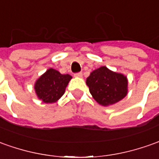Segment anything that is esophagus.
Listing matches in <instances>:
<instances>
[{"mask_svg": "<svg viewBox=\"0 0 159 159\" xmlns=\"http://www.w3.org/2000/svg\"><path fill=\"white\" fill-rule=\"evenodd\" d=\"M74 77H79V78L82 77V73H74Z\"/></svg>", "mask_w": 159, "mask_h": 159, "instance_id": "esophagus-1", "label": "esophagus"}]
</instances>
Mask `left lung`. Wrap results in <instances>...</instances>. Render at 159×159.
<instances>
[{
    "mask_svg": "<svg viewBox=\"0 0 159 159\" xmlns=\"http://www.w3.org/2000/svg\"><path fill=\"white\" fill-rule=\"evenodd\" d=\"M127 79L121 73L111 72L106 66L92 72L86 79L93 98L102 106L119 102L127 94Z\"/></svg>",
    "mask_w": 159,
    "mask_h": 159,
    "instance_id": "obj_1",
    "label": "left lung"
}]
</instances>
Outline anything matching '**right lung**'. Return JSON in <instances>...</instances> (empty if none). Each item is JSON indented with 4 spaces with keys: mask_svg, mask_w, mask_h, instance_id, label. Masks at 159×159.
I'll list each match as a JSON object with an SVG mask.
<instances>
[{
    "mask_svg": "<svg viewBox=\"0 0 159 159\" xmlns=\"http://www.w3.org/2000/svg\"><path fill=\"white\" fill-rule=\"evenodd\" d=\"M72 76L61 74L50 68L36 81L34 89L38 98L45 103H53L64 94L66 87Z\"/></svg>",
    "mask_w": 159,
    "mask_h": 159,
    "instance_id": "1",
    "label": "right lung"
}]
</instances>
